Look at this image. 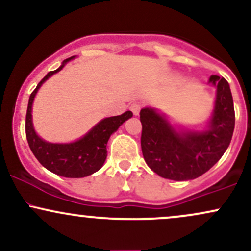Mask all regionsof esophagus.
<instances>
[{
    "label": "esophagus",
    "mask_w": 251,
    "mask_h": 251,
    "mask_svg": "<svg viewBox=\"0 0 251 251\" xmlns=\"http://www.w3.org/2000/svg\"><path fill=\"white\" fill-rule=\"evenodd\" d=\"M129 108H131V111L133 112L134 116H138V114H139V112H140V109H142V103L137 102V101L132 102L131 106H129Z\"/></svg>",
    "instance_id": "1"
}]
</instances>
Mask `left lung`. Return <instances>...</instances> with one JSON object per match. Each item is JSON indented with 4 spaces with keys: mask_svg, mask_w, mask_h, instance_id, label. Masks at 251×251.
I'll list each match as a JSON object with an SVG mask.
<instances>
[{
    "mask_svg": "<svg viewBox=\"0 0 251 251\" xmlns=\"http://www.w3.org/2000/svg\"><path fill=\"white\" fill-rule=\"evenodd\" d=\"M210 82L217 87V96L206 131L178 133L154 109L140 111L144 159L160 177L172 180L195 179L221 159L231 142L235 109L229 83L218 75H211Z\"/></svg>",
    "mask_w": 251,
    "mask_h": 251,
    "instance_id": "left-lung-1",
    "label": "left lung"
}]
</instances>
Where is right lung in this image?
I'll return each instance as SVG.
<instances>
[{
  "instance_id": "1",
  "label": "right lung",
  "mask_w": 251,
  "mask_h": 251,
  "mask_svg": "<svg viewBox=\"0 0 251 251\" xmlns=\"http://www.w3.org/2000/svg\"><path fill=\"white\" fill-rule=\"evenodd\" d=\"M68 57L55 71H51L37 83L36 88L31 92L28 101L27 114H25V137L29 148L36 159L42 166L53 174L66 178H82L89 176L103 165L107 150L106 145L113 132H116L122 124L133 116L131 111L125 112L122 116L106 118L97 124L85 137L71 144H51L37 137L31 123V105L37 89L48 77L56 72L61 71L66 62L73 59Z\"/></svg>"
}]
</instances>
